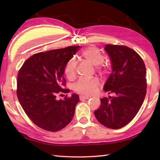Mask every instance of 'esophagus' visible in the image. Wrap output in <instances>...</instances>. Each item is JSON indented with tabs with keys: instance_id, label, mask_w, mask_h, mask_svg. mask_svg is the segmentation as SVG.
<instances>
[{
	"instance_id": "34e87169",
	"label": "esophagus",
	"mask_w": 160,
	"mask_h": 160,
	"mask_svg": "<svg viewBox=\"0 0 160 160\" xmlns=\"http://www.w3.org/2000/svg\"><path fill=\"white\" fill-rule=\"evenodd\" d=\"M89 97H87V96H80V100H87L89 99Z\"/></svg>"
}]
</instances>
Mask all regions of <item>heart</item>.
<instances>
[{
    "instance_id": "1",
    "label": "heart",
    "mask_w": 160,
    "mask_h": 160,
    "mask_svg": "<svg viewBox=\"0 0 160 160\" xmlns=\"http://www.w3.org/2000/svg\"><path fill=\"white\" fill-rule=\"evenodd\" d=\"M82 56L86 62L96 67V70L100 75H103L107 71V65L104 63V56L100 50L96 47H87L82 52ZM78 63L76 59L71 58L67 62L64 67V73L68 79L73 80L76 76ZM100 86V82L97 78L90 80L81 79L74 84L73 89L78 93L85 96L92 95Z\"/></svg>"
}]
</instances>
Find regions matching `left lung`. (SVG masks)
Masks as SVG:
<instances>
[{"label":"left lung","instance_id":"8db88e82","mask_svg":"<svg viewBox=\"0 0 160 160\" xmlns=\"http://www.w3.org/2000/svg\"><path fill=\"white\" fill-rule=\"evenodd\" d=\"M112 63V73L104 90L115 96L100 99L95 111L98 121L104 127L118 129L128 124L140 109L147 93L146 67L139 54L124 45H105Z\"/></svg>","mask_w":160,"mask_h":160}]
</instances>
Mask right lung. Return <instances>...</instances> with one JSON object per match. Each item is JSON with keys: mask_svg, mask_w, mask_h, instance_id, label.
<instances>
[{"mask_svg": "<svg viewBox=\"0 0 160 160\" xmlns=\"http://www.w3.org/2000/svg\"><path fill=\"white\" fill-rule=\"evenodd\" d=\"M71 46L29 57L20 68L17 78L16 94L24 111L33 123L44 130L56 132L70 123L79 96L66 95L56 100L58 93H67L63 74L67 62L80 49Z\"/></svg>", "mask_w": 160, "mask_h": 160, "instance_id": "1", "label": "right lung"}]
</instances>
